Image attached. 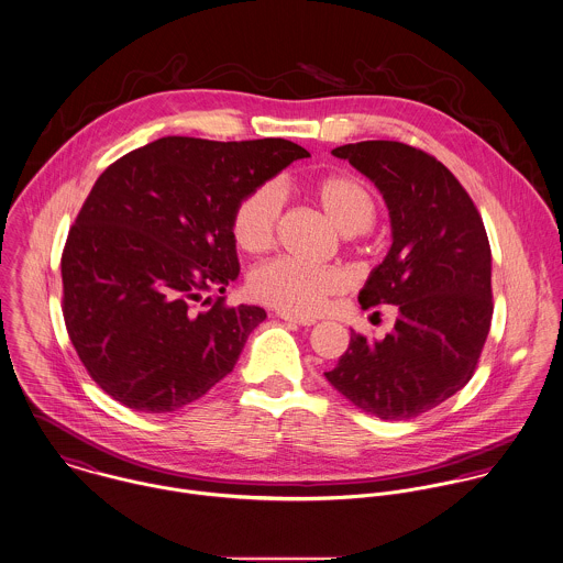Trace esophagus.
Instances as JSON below:
<instances>
[{"label":"esophagus","mask_w":563,"mask_h":563,"mask_svg":"<svg viewBox=\"0 0 563 563\" xmlns=\"http://www.w3.org/2000/svg\"><path fill=\"white\" fill-rule=\"evenodd\" d=\"M280 319L289 321V323H298V325H312L314 319L312 317H305V314H291V312L280 311L278 312Z\"/></svg>","instance_id":"obj_1"}]
</instances>
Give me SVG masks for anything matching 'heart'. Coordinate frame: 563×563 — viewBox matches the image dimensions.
<instances>
[{"label":"heart","mask_w":563,"mask_h":563,"mask_svg":"<svg viewBox=\"0 0 563 563\" xmlns=\"http://www.w3.org/2000/svg\"><path fill=\"white\" fill-rule=\"evenodd\" d=\"M314 202L343 233L365 231L375 218V202L367 186L354 175L334 173L309 186ZM283 211V194L276 184L249 189L231 216V235L240 251L261 254L274 242ZM347 287V274L334 265H307L294 258H272L249 278L254 300L291 314L323 311L328 300Z\"/></svg>","instance_id":"obj_1"}]
</instances>
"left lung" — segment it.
<instances>
[{"instance_id":"obj_1","label":"left lung","mask_w":563,"mask_h":563,"mask_svg":"<svg viewBox=\"0 0 563 563\" xmlns=\"http://www.w3.org/2000/svg\"><path fill=\"white\" fill-rule=\"evenodd\" d=\"M382 191L393 246L363 287V309L395 305V330L372 343L352 332L328 382L384 421L419 417L477 369L493 321V267L484 220L434 155L393 140L336 146Z\"/></svg>"}]
</instances>
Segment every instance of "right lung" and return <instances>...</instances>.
Wrapping results in <instances>:
<instances>
[{
	"label": "right lung",
	"instance_id": "1",
	"mask_svg": "<svg viewBox=\"0 0 563 563\" xmlns=\"http://www.w3.org/2000/svg\"><path fill=\"white\" fill-rule=\"evenodd\" d=\"M302 157L309 151L283 137L168 135L103 170L64 244L63 314L110 397L175 412L233 372L265 311L202 296L224 294L240 274L238 200Z\"/></svg>",
	"mask_w": 563,
	"mask_h": 563
}]
</instances>
